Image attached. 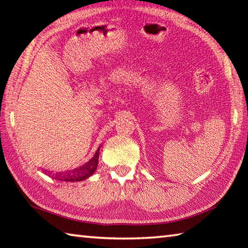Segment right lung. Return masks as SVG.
I'll list each match as a JSON object with an SVG mask.
<instances>
[{
	"label": "right lung",
	"mask_w": 248,
	"mask_h": 248,
	"mask_svg": "<svg viewBox=\"0 0 248 248\" xmlns=\"http://www.w3.org/2000/svg\"><path fill=\"white\" fill-rule=\"evenodd\" d=\"M98 151H99V149H98ZM98 153H99V152H98ZM97 164H98V162H97V160H96V164H93V168H89L88 170H87V172H85V173H82L81 175L74 176V179L73 178L66 179V181L69 180V181H75V182H79V181L86 180L87 178H89L90 175H93V173H95V171H96V169H97Z\"/></svg>",
	"instance_id": "obj_1"
}]
</instances>
